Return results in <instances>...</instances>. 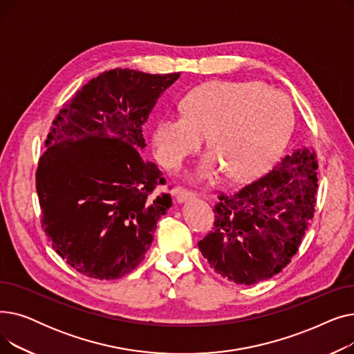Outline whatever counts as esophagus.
Returning <instances> with one entry per match:
<instances>
[{"mask_svg":"<svg viewBox=\"0 0 354 354\" xmlns=\"http://www.w3.org/2000/svg\"><path fill=\"white\" fill-rule=\"evenodd\" d=\"M175 198H176V201H178L179 203H182V202H187V201H189V199H194V198H195V194H194L192 191L185 189V188H176V189H175Z\"/></svg>","mask_w":354,"mask_h":354,"instance_id":"esophagus-1","label":"esophagus"}]
</instances>
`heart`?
<instances>
[{
  "instance_id": "obj_1",
  "label": "heart",
  "mask_w": 354,
  "mask_h": 354,
  "mask_svg": "<svg viewBox=\"0 0 354 354\" xmlns=\"http://www.w3.org/2000/svg\"><path fill=\"white\" fill-rule=\"evenodd\" d=\"M294 130L290 100L258 82L215 80L192 88L182 100V115L162 118L152 132L158 162L179 171L205 138L212 155L198 178L222 169L235 180L252 178L278 156Z\"/></svg>"
}]
</instances>
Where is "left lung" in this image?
<instances>
[{
  "mask_svg": "<svg viewBox=\"0 0 354 354\" xmlns=\"http://www.w3.org/2000/svg\"><path fill=\"white\" fill-rule=\"evenodd\" d=\"M317 166L303 149L238 192L219 195L214 228L198 243L215 272L252 286L290 264L314 215Z\"/></svg>",
  "mask_w": 354,
  "mask_h": 354,
  "instance_id": "left-lung-1",
  "label": "left lung"
}]
</instances>
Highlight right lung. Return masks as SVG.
Wrapping results in <instances>:
<instances>
[{
  "label": "right lung",
  "mask_w": 354,
  "mask_h": 354,
  "mask_svg": "<svg viewBox=\"0 0 354 354\" xmlns=\"http://www.w3.org/2000/svg\"><path fill=\"white\" fill-rule=\"evenodd\" d=\"M179 76L104 71L53 122L35 174L41 227L55 252L87 277L115 280L135 270L172 207L169 194L152 195L165 179L140 151L142 126Z\"/></svg>",
  "instance_id": "obj_1"
}]
</instances>
